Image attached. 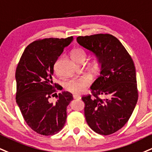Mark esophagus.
Here are the masks:
<instances>
[{
    "label": "esophagus",
    "instance_id": "obj_1",
    "mask_svg": "<svg viewBox=\"0 0 152 152\" xmlns=\"http://www.w3.org/2000/svg\"><path fill=\"white\" fill-rule=\"evenodd\" d=\"M73 98H74V99H81V96H77V95H74V96H73Z\"/></svg>",
    "mask_w": 152,
    "mask_h": 152
}]
</instances>
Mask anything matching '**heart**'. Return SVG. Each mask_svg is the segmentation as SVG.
Returning a JSON list of instances; mask_svg holds the SVG:
<instances>
[{"label":"heart","instance_id":"1","mask_svg":"<svg viewBox=\"0 0 152 152\" xmlns=\"http://www.w3.org/2000/svg\"><path fill=\"white\" fill-rule=\"evenodd\" d=\"M71 58L77 63H83L86 59L87 52L83 48L77 47V48L73 49L71 53ZM58 62V61L56 62L55 66H54V69L56 71H57L56 65H57ZM100 66H101V61L98 57H95L91 61L90 65H89L90 69L94 71L99 70ZM91 83V78H89L88 76H82L80 78L71 79L70 81H69L66 83L65 88L66 91H68L71 94L74 95H80L86 90L87 88L90 86Z\"/></svg>","mask_w":152,"mask_h":152}]
</instances>
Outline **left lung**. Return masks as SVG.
<instances>
[{
    "instance_id": "obj_1",
    "label": "left lung",
    "mask_w": 152,
    "mask_h": 152,
    "mask_svg": "<svg viewBox=\"0 0 152 152\" xmlns=\"http://www.w3.org/2000/svg\"><path fill=\"white\" fill-rule=\"evenodd\" d=\"M77 42L96 54L101 61L100 75L91 86V94L81 98L85 103L86 120L98 134H113L127 123L137 102L134 61L112 34L79 36Z\"/></svg>"
}]
</instances>
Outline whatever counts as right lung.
<instances>
[{
	"label": "right lung",
	"instance_id": "obj_1",
	"mask_svg": "<svg viewBox=\"0 0 152 152\" xmlns=\"http://www.w3.org/2000/svg\"><path fill=\"white\" fill-rule=\"evenodd\" d=\"M72 39H37L26 47L18 64L16 103L27 125L37 134H55L65 125L66 107L73 96L67 91L56 94L58 84L53 83L52 78L56 60ZM54 96L56 103L50 102Z\"/></svg>",
	"mask_w": 152,
	"mask_h": 152
}]
</instances>
